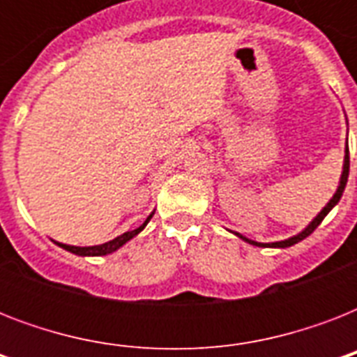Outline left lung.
Here are the masks:
<instances>
[{"label":"left lung","mask_w":357,"mask_h":357,"mask_svg":"<svg viewBox=\"0 0 357 357\" xmlns=\"http://www.w3.org/2000/svg\"><path fill=\"white\" fill-rule=\"evenodd\" d=\"M349 170H350V157H349V142H347V148H344L343 172H341V179H339V187H337V190H335V195L332 196V200L328 202L326 206L322 207V211L319 213V215H317V217L313 218V220H311V222L307 224V226H305V228L302 229V231H300V234H296V235H293V237L285 238V241H276V243H257V241H252V238L243 237V235H241V234H235V231H234V234L237 235L238 238H243L244 243L254 244V246H261V248H289V246H293V244L300 243V241H304V238L307 237V235H311V234H313V231H315L317 226H319V224H321L322 220H324V217H326L328 213L332 211L333 207L337 206V202L341 200V196H343L344 187H347V181H349Z\"/></svg>","instance_id":"1"}]
</instances>
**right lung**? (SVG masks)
<instances>
[{
  "mask_svg": "<svg viewBox=\"0 0 357 357\" xmlns=\"http://www.w3.org/2000/svg\"><path fill=\"white\" fill-rule=\"evenodd\" d=\"M153 213L151 211V215L144 220V224L142 226H139L137 229H133V231H126V234L119 235L116 238H113V241H109V243H103V244H96V246H70V244H63V243H57V241H53V243L57 244V246H61V248H64L66 252H72V254L75 255H83V257H94V255H107V254H113V252H116L119 248H122L123 244L128 243V241H131V238L135 237V235H139L142 229L146 228V224L150 222V218L153 217Z\"/></svg>",
  "mask_w": 357,
  "mask_h": 357,
  "instance_id": "add662e5",
  "label": "right lung"
}]
</instances>
